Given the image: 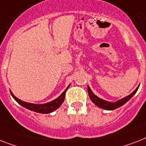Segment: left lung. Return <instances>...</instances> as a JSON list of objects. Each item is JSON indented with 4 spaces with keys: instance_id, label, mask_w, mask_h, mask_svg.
Wrapping results in <instances>:
<instances>
[{
    "instance_id": "8db88e82",
    "label": "left lung",
    "mask_w": 146,
    "mask_h": 146,
    "mask_svg": "<svg viewBox=\"0 0 146 146\" xmlns=\"http://www.w3.org/2000/svg\"><path fill=\"white\" fill-rule=\"evenodd\" d=\"M139 87V86L137 87V88H136L129 96L123 98H121V99L120 100H118V101H117V102H108V101H105V100L102 99V98H98L97 96H96V95L92 92V91L91 89L89 88V86H88V92H89V98H90V99H91V101L93 102L94 104H96V106H98V108H100L105 109V110H108V111H112V110H114V109H117L118 108H120V107H121L122 105H123L125 103H127V102H128L135 94H136V92H137V90H138Z\"/></svg>"
}]
</instances>
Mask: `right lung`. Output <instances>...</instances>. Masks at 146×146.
Masks as SVG:
<instances>
[{
	"label": "right lung",
	"instance_id": "add662e5",
	"mask_svg": "<svg viewBox=\"0 0 146 146\" xmlns=\"http://www.w3.org/2000/svg\"><path fill=\"white\" fill-rule=\"evenodd\" d=\"M69 87H70V85L69 86L65 89V91L63 92V93L59 96V97L56 98V99L53 100L51 102H48V103H45V104H33V103H29V102H26L22 101V100L17 98L16 96L12 93V92L10 91V94L12 97L16 100V102L17 103H19L20 105H22L24 108L30 110V111H35V112H37V113H49L53 112L55 110H57L58 108H60V106L61 105L62 103L64 102V98H65V95H66V92L67 90Z\"/></svg>",
	"mask_w": 146,
	"mask_h": 146
}]
</instances>
